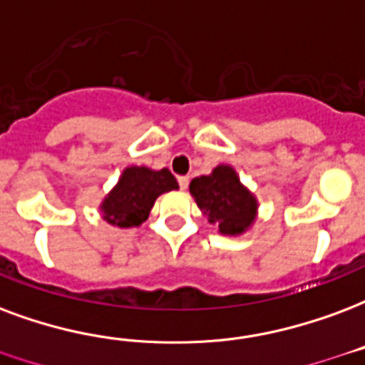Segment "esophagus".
<instances>
[{
	"instance_id": "obj_1",
	"label": "esophagus",
	"mask_w": 365,
	"mask_h": 365,
	"mask_svg": "<svg viewBox=\"0 0 365 365\" xmlns=\"http://www.w3.org/2000/svg\"><path fill=\"white\" fill-rule=\"evenodd\" d=\"M178 183H180L182 190H187V185H190V175H180V178H178Z\"/></svg>"
}]
</instances>
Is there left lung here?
Listing matches in <instances>:
<instances>
[{
	"label": "left lung",
	"mask_w": 365,
	"mask_h": 365,
	"mask_svg": "<svg viewBox=\"0 0 365 365\" xmlns=\"http://www.w3.org/2000/svg\"><path fill=\"white\" fill-rule=\"evenodd\" d=\"M190 193L207 220L224 236L244 234L257 218V199L228 164H220L209 175L193 178Z\"/></svg>",
	"instance_id": "left-lung-1"
}]
</instances>
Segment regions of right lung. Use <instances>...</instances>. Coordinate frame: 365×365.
Instances as JSON below:
<instances>
[{"label":"right lung","instance_id":"add662e5","mask_svg":"<svg viewBox=\"0 0 365 365\" xmlns=\"http://www.w3.org/2000/svg\"><path fill=\"white\" fill-rule=\"evenodd\" d=\"M172 190H178V182L168 168L129 166L100 205L102 218L120 228L141 226L156 199Z\"/></svg>","mask_w":365,"mask_h":365}]
</instances>
